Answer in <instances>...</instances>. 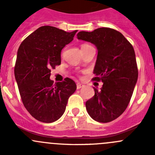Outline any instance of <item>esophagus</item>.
Returning a JSON list of instances; mask_svg holds the SVG:
<instances>
[{"label":"esophagus","mask_w":155,"mask_h":155,"mask_svg":"<svg viewBox=\"0 0 155 155\" xmlns=\"http://www.w3.org/2000/svg\"><path fill=\"white\" fill-rule=\"evenodd\" d=\"M84 85H82V84H81V83H79V82H78L77 84H76V87H77V89H80V88H82V87H83Z\"/></svg>","instance_id":"obj_1"}]
</instances>
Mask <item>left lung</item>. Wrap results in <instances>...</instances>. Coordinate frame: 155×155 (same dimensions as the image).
Instances as JSON below:
<instances>
[{
	"label": "left lung",
	"mask_w": 155,
	"mask_h": 155,
	"mask_svg": "<svg viewBox=\"0 0 155 155\" xmlns=\"http://www.w3.org/2000/svg\"><path fill=\"white\" fill-rule=\"evenodd\" d=\"M77 38L97 47L93 80L104 83L85 103L87 113L98 122L113 121L127 107L138 79L134 47L122 34L109 28L80 31Z\"/></svg>",
	"instance_id": "obj_1"
}]
</instances>
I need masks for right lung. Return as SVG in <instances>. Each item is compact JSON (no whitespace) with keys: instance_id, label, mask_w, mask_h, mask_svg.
I'll use <instances>...</instances> for the list:
<instances>
[{"instance_id":"add662e5","label":"right lung","mask_w":155,"mask_h":155,"mask_svg":"<svg viewBox=\"0 0 155 155\" xmlns=\"http://www.w3.org/2000/svg\"><path fill=\"white\" fill-rule=\"evenodd\" d=\"M76 32L42 26L26 37L18 49L14 73L21 101L29 113L42 122L59 119L76 90L70 78L54 84L50 79L51 69L61 64L62 48Z\"/></svg>"}]
</instances>
